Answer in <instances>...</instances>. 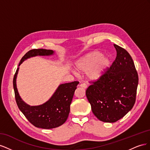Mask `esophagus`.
<instances>
[{"label":"esophagus","instance_id":"1","mask_svg":"<svg viewBox=\"0 0 150 150\" xmlns=\"http://www.w3.org/2000/svg\"><path fill=\"white\" fill-rule=\"evenodd\" d=\"M79 86H80L81 88H83L84 89H86V88H87V86H86V84H81L79 85Z\"/></svg>","mask_w":150,"mask_h":150}]
</instances>
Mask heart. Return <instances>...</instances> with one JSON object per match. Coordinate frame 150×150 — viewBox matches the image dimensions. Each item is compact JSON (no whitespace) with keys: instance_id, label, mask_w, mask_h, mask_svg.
Masks as SVG:
<instances>
[{"instance_id":"1","label":"heart","mask_w":150,"mask_h":150,"mask_svg":"<svg viewBox=\"0 0 150 150\" xmlns=\"http://www.w3.org/2000/svg\"><path fill=\"white\" fill-rule=\"evenodd\" d=\"M111 65V58L108 56H103V54L99 51L89 52L75 63L78 71H87L86 74L90 81H97L102 78Z\"/></svg>"}]
</instances>
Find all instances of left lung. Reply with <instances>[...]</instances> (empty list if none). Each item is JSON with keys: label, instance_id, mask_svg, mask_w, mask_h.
I'll return each instance as SVG.
<instances>
[{"label": "left lung", "instance_id": "1", "mask_svg": "<svg viewBox=\"0 0 150 150\" xmlns=\"http://www.w3.org/2000/svg\"><path fill=\"white\" fill-rule=\"evenodd\" d=\"M117 55L104 75L86 91L93 114L98 120L115 122L133 108L136 101L138 75L129 54L114 44Z\"/></svg>", "mask_w": 150, "mask_h": 150}]
</instances>
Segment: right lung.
Returning <instances> with one entry per match:
<instances>
[{
    "label": "right lung",
    "instance_id": "1",
    "mask_svg": "<svg viewBox=\"0 0 150 150\" xmlns=\"http://www.w3.org/2000/svg\"><path fill=\"white\" fill-rule=\"evenodd\" d=\"M52 50L44 49H32L22 57L19 66L25 60L37 56H51ZM18 67L13 77V86L17 104L27 119L37 128L52 129L63 125L67 120L70 112V105L78 81L61 84L47 101L39 106H30L21 99L16 85Z\"/></svg>",
    "mask_w": 150,
    "mask_h": 150
}]
</instances>
